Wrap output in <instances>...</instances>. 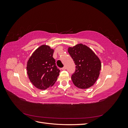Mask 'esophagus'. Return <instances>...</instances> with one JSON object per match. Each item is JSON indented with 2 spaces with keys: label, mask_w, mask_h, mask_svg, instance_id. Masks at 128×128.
<instances>
[{
  "label": "esophagus",
  "mask_w": 128,
  "mask_h": 128,
  "mask_svg": "<svg viewBox=\"0 0 128 128\" xmlns=\"http://www.w3.org/2000/svg\"><path fill=\"white\" fill-rule=\"evenodd\" d=\"M61 69H62V70H65V69H66V66H64V67L63 68H62Z\"/></svg>",
  "instance_id": "obj_1"
}]
</instances>
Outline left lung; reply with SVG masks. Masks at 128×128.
<instances>
[{"instance_id":"1","label":"left lung","mask_w":128,"mask_h":128,"mask_svg":"<svg viewBox=\"0 0 128 128\" xmlns=\"http://www.w3.org/2000/svg\"><path fill=\"white\" fill-rule=\"evenodd\" d=\"M68 52L76 65L75 72L72 76L74 84L82 89L94 86L101 70L99 58L91 48L82 44L68 48Z\"/></svg>"}]
</instances>
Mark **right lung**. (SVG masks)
<instances>
[{"label": "right lung", "instance_id": "add662e5", "mask_svg": "<svg viewBox=\"0 0 128 128\" xmlns=\"http://www.w3.org/2000/svg\"><path fill=\"white\" fill-rule=\"evenodd\" d=\"M54 50L42 45L35 50L26 65L27 74L30 82L40 90H46L53 86L60 70L53 58Z\"/></svg>", "mask_w": 128, "mask_h": 128}]
</instances>
